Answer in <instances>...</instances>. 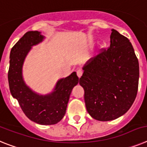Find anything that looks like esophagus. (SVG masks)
<instances>
[{"mask_svg": "<svg viewBox=\"0 0 147 147\" xmlns=\"http://www.w3.org/2000/svg\"><path fill=\"white\" fill-rule=\"evenodd\" d=\"M83 74V70L81 69H79L77 70V75L79 78L81 77V75Z\"/></svg>", "mask_w": 147, "mask_h": 147, "instance_id": "1", "label": "esophagus"}]
</instances>
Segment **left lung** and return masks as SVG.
Instances as JSON below:
<instances>
[{
    "instance_id": "left-lung-1",
    "label": "left lung",
    "mask_w": 147,
    "mask_h": 147,
    "mask_svg": "<svg viewBox=\"0 0 147 147\" xmlns=\"http://www.w3.org/2000/svg\"><path fill=\"white\" fill-rule=\"evenodd\" d=\"M138 80V60L132 43L112 29L109 47L84 66L80 78L89 114L101 121L123 115L136 98Z\"/></svg>"
}]
</instances>
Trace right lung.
Returning <instances> with one entry per match:
<instances>
[{
    "mask_svg": "<svg viewBox=\"0 0 147 147\" xmlns=\"http://www.w3.org/2000/svg\"><path fill=\"white\" fill-rule=\"evenodd\" d=\"M43 38L39 32L30 31L15 43L10 52L8 81L10 92L26 117L39 124L52 125L63 118L70 94L79 78L76 72H72L69 77L61 79L54 92L46 96L37 95L25 85L21 73L24 58L32 46Z\"/></svg>",
    "mask_w": 147,
    "mask_h": 147,
    "instance_id": "right-lung-1",
    "label": "right lung"
}]
</instances>
